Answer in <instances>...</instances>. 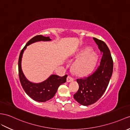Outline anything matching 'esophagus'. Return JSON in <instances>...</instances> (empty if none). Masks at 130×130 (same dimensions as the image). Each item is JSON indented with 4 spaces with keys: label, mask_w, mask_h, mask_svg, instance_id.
<instances>
[{
    "label": "esophagus",
    "mask_w": 130,
    "mask_h": 130,
    "mask_svg": "<svg viewBox=\"0 0 130 130\" xmlns=\"http://www.w3.org/2000/svg\"><path fill=\"white\" fill-rule=\"evenodd\" d=\"M73 80H74L73 78L71 77V76H69V75H68L67 78V82H71L73 81Z\"/></svg>",
    "instance_id": "esophagus-1"
}]
</instances>
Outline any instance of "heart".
Returning a JSON list of instances; mask_svg holds the SVG:
<instances>
[{
	"label": "heart",
	"mask_w": 130,
	"mask_h": 130,
	"mask_svg": "<svg viewBox=\"0 0 130 130\" xmlns=\"http://www.w3.org/2000/svg\"><path fill=\"white\" fill-rule=\"evenodd\" d=\"M78 58L73 64V69L78 75H84L89 73L95 66L97 56L89 47L82 49L75 55Z\"/></svg>",
	"instance_id": "obj_1"
}]
</instances>
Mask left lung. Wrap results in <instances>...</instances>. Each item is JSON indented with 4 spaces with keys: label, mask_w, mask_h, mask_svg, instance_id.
Here are the masks:
<instances>
[{
    "label": "left lung",
    "mask_w": 130,
    "mask_h": 130,
    "mask_svg": "<svg viewBox=\"0 0 130 130\" xmlns=\"http://www.w3.org/2000/svg\"><path fill=\"white\" fill-rule=\"evenodd\" d=\"M93 39L103 54L100 65L91 74L77 79L79 89L73 95L74 99L84 106L91 105L102 96L113 71V61L108 47L104 41L95 37Z\"/></svg>",
    "instance_id": "8db88e82"
}]
</instances>
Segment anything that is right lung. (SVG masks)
Segmentation results:
<instances>
[{"mask_svg":"<svg viewBox=\"0 0 130 130\" xmlns=\"http://www.w3.org/2000/svg\"><path fill=\"white\" fill-rule=\"evenodd\" d=\"M51 39L49 37H45L42 35H37L32 38L26 44V45L21 50L19 58L18 69L19 75L21 84L24 91L28 96L34 100L39 102H45L55 96L60 85L65 83L67 75L63 77H59L57 75L52 74L47 79L40 83H34L28 81L23 73L21 69V59L24 50L26 47L30 44L37 42V41H48Z\"/></svg>","mask_w":130,"mask_h":130,"instance_id":"1","label":"right lung"}]
</instances>
